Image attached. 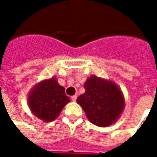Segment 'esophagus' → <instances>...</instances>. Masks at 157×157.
I'll return each mask as SVG.
<instances>
[{"mask_svg":"<svg viewBox=\"0 0 157 157\" xmlns=\"http://www.w3.org/2000/svg\"><path fill=\"white\" fill-rule=\"evenodd\" d=\"M76 98H77V96L76 95H74L71 97V100L73 102H75V101H76Z\"/></svg>","mask_w":157,"mask_h":157,"instance_id":"1","label":"esophagus"}]
</instances>
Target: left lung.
<instances>
[{"mask_svg":"<svg viewBox=\"0 0 157 157\" xmlns=\"http://www.w3.org/2000/svg\"><path fill=\"white\" fill-rule=\"evenodd\" d=\"M85 93L77 98L86 118L98 127L115 124L125 108L124 96L117 83L92 75L86 79Z\"/></svg>","mask_w":157,"mask_h":157,"instance_id":"1","label":"left lung"}]
</instances>
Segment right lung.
Returning <instances> with one entry per match:
<instances>
[{
    "label": "right lung",
    "mask_w": 157,
    "mask_h": 157,
    "mask_svg": "<svg viewBox=\"0 0 157 157\" xmlns=\"http://www.w3.org/2000/svg\"><path fill=\"white\" fill-rule=\"evenodd\" d=\"M27 100L31 113L45 123L58 118L63 108L71 101L55 76L36 83L29 91Z\"/></svg>",
    "instance_id": "right-lung-1"
}]
</instances>
